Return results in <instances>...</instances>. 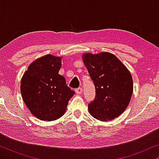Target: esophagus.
I'll return each instance as SVG.
<instances>
[{
  "instance_id": "esophagus-1",
  "label": "esophagus",
  "mask_w": 159,
  "mask_h": 159,
  "mask_svg": "<svg viewBox=\"0 0 159 159\" xmlns=\"http://www.w3.org/2000/svg\"><path fill=\"white\" fill-rule=\"evenodd\" d=\"M75 92H76V93H77V95H80V94H81V93H82V88H79L76 89Z\"/></svg>"
}]
</instances>
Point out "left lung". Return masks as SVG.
I'll return each mask as SVG.
<instances>
[{
	"label": "left lung",
	"instance_id": "1",
	"mask_svg": "<svg viewBox=\"0 0 159 159\" xmlns=\"http://www.w3.org/2000/svg\"><path fill=\"white\" fill-rule=\"evenodd\" d=\"M95 87V98L88 105L94 118L108 121L118 117L129 105L133 93L130 71L114 54L101 52L82 56Z\"/></svg>",
	"mask_w": 159,
	"mask_h": 159
}]
</instances>
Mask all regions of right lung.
<instances>
[{
  "label": "right lung",
  "instance_id": "right-lung-1",
  "mask_svg": "<svg viewBox=\"0 0 159 159\" xmlns=\"http://www.w3.org/2000/svg\"><path fill=\"white\" fill-rule=\"evenodd\" d=\"M61 56L48 54L30 64L21 80V96L36 118L53 121L65 114L69 101L75 94L58 74Z\"/></svg>",
  "mask_w": 159,
  "mask_h": 159
}]
</instances>
